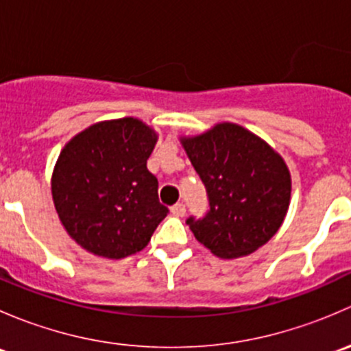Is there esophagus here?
I'll use <instances>...</instances> for the list:
<instances>
[{
    "mask_svg": "<svg viewBox=\"0 0 351 351\" xmlns=\"http://www.w3.org/2000/svg\"><path fill=\"white\" fill-rule=\"evenodd\" d=\"M171 214L176 215V217H183L186 214V205L183 202H178V204H175L171 207Z\"/></svg>",
    "mask_w": 351,
    "mask_h": 351,
    "instance_id": "1",
    "label": "esophagus"
}]
</instances>
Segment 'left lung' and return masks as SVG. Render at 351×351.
Masks as SVG:
<instances>
[{"label": "left lung", "instance_id": "1", "mask_svg": "<svg viewBox=\"0 0 351 351\" xmlns=\"http://www.w3.org/2000/svg\"><path fill=\"white\" fill-rule=\"evenodd\" d=\"M208 200L204 217L186 219L198 243L219 258H239L271 239L290 202V173L265 141L236 123L183 139Z\"/></svg>", "mask_w": 351, "mask_h": 351}]
</instances>
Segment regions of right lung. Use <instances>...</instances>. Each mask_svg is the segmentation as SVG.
<instances>
[{
    "mask_svg": "<svg viewBox=\"0 0 351 351\" xmlns=\"http://www.w3.org/2000/svg\"><path fill=\"white\" fill-rule=\"evenodd\" d=\"M156 134L125 117L95 123L66 144L52 175V197L66 231L98 256L120 260L144 250L168 207L147 169Z\"/></svg>",
    "mask_w": 351,
    "mask_h": 351,
    "instance_id": "right-lung-1",
    "label": "right lung"
}]
</instances>
